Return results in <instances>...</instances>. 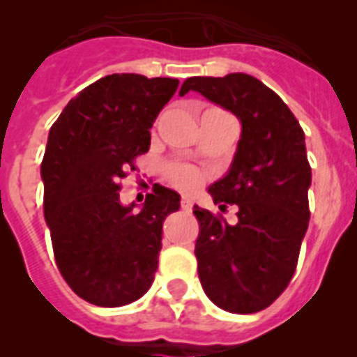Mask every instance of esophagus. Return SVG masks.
I'll return each instance as SVG.
<instances>
[{"label": "esophagus", "mask_w": 357, "mask_h": 357, "mask_svg": "<svg viewBox=\"0 0 357 357\" xmlns=\"http://www.w3.org/2000/svg\"><path fill=\"white\" fill-rule=\"evenodd\" d=\"M181 209H185V211H190V209H192V200H190V198H187V196H183V198H181Z\"/></svg>", "instance_id": "34e87169"}]
</instances>
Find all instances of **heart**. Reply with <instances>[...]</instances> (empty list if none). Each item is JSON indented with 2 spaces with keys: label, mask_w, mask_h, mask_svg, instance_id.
Masks as SVG:
<instances>
[{
  "label": "heart",
  "mask_w": 357,
  "mask_h": 357,
  "mask_svg": "<svg viewBox=\"0 0 357 357\" xmlns=\"http://www.w3.org/2000/svg\"><path fill=\"white\" fill-rule=\"evenodd\" d=\"M168 181L178 187V189L185 190V192H192L202 185L204 181V174L196 167L190 165H172L168 168Z\"/></svg>",
  "instance_id": "b5f03b06"
}]
</instances>
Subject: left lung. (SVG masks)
Instances as JSON below:
<instances>
[{
	"label": "left lung",
	"instance_id": "left-lung-1",
	"mask_svg": "<svg viewBox=\"0 0 357 357\" xmlns=\"http://www.w3.org/2000/svg\"><path fill=\"white\" fill-rule=\"evenodd\" d=\"M189 91L231 111L243 126L228 174L209 187L220 209L238 207L237 222L195 206L198 276L220 310L255 313L289 285L310 224L304 131L282 98L254 75L189 77L179 96Z\"/></svg>",
	"mask_w": 357,
	"mask_h": 357
}]
</instances>
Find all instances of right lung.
Returning a JSON list of instances; mask_svg holds the SVG:
<instances>
[{
    "label": "right lung",
    "mask_w": 357,
    "mask_h": 357,
    "mask_svg": "<svg viewBox=\"0 0 357 357\" xmlns=\"http://www.w3.org/2000/svg\"><path fill=\"white\" fill-rule=\"evenodd\" d=\"M178 85L172 77L105 75L72 98L50 129L44 218L64 282L94 305L131 304L151 287L162 222L179 209V195L155 183L137 209L122 206L119 181L150 150L151 126Z\"/></svg>",
    "instance_id": "add662e5"
}]
</instances>
